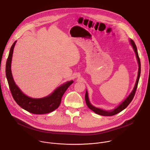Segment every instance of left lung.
Listing matches in <instances>:
<instances>
[{
	"instance_id": "obj_1",
	"label": "left lung",
	"mask_w": 150,
	"mask_h": 150,
	"mask_svg": "<svg viewBox=\"0 0 150 150\" xmlns=\"http://www.w3.org/2000/svg\"><path fill=\"white\" fill-rule=\"evenodd\" d=\"M130 42L131 45H132L135 52V54H136V57L138 60V65H139V69H138V76H137V79L136 81V83L135 85V87L132 90V91L131 92V93L119 105H118L116 109H115L114 110H112V111H105L103 109H98L96 108V107L93 106L90 102L89 99H88V92L86 90V93H85V101H86V104L88 106V108L91 109L92 111H93L94 113H96V114H98L99 115H101V116H113L119 113H120V112H122V110H123L125 109H126L127 108V106L130 104V103L132 101V100H133V98L135 96L137 87H138V82H139V77H140V74H141V62H140V59L138 56V51H137V46L135 44L134 41L132 40H130Z\"/></svg>"
}]
</instances>
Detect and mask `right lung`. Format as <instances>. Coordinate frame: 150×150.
<instances>
[{"label": "right lung", "instance_id": "add662e5", "mask_svg": "<svg viewBox=\"0 0 150 150\" xmlns=\"http://www.w3.org/2000/svg\"><path fill=\"white\" fill-rule=\"evenodd\" d=\"M16 41L12 45L6 64V75L12 96L21 108L33 114L50 113L59 108L63 95L74 82L70 81L57 87L50 95L41 98H33L24 94L13 81L11 72V62Z\"/></svg>", "mask_w": 150, "mask_h": 150}]
</instances>
